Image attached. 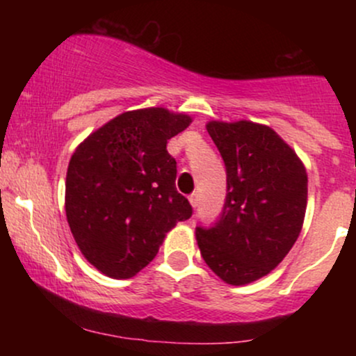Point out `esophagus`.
Returning <instances> with one entry per match:
<instances>
[{
	"instance_id": "obj_1",
	"label": "esophagus",
	"mask_w": 356,
	"mask_h": 356,
	"mask_svg": "<svg viewBox=\"0 0 356 356\" xmlns=\"http://www.w3.org/2000/svg\"><path fill=\"white\" fill-rule=\"evenodd\" d=\"M189 202H191L192 207H197L199 206V194H195V192H194V194H191L189 195Z\"/></svg>"
}]
</instances>
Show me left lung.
<instances>
[{
	"mask_svg": "<svg viewBox=\"0 0 356 356\" xmlns=\"http://www.w3.org/2000/svg\"><path fill=\"white\" fill-rule=\"evenodd\" d=\"M227 194L214 226L195 227L206 264L227 284H248L275 269L303 227L308 175L295 150L271 127L212 120Z\"/></svg>",
	"mask_w": 356,
	"mask_h": 356,
	"instance_id": "obj_1",
	"label": "left lung"
}]
</instances>
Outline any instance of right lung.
I'll return each mask as SVG.
<instances>
[{"instance_id": "obj_1", "label": "right lung", "mask_w": 356, "mask_h": 356, "mask_svg": "<svg viewBox=\"0 0 356 356\" xmlns=\"http://www.w3.org/2000/svg\"><path fill=\"white\" fill-rule=\"evenodd\" d=\"M192 118L167 108L112 118L73 152L65 211L81 254L99 271L127 280L144 269L179 220L192 216L175 189L177 162L167 140Z\"/></svg>"}]
</instances>
